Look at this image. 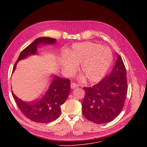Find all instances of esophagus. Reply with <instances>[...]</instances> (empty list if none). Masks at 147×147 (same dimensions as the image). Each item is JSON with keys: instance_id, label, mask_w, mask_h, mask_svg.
Segmentation results:
<instances>
[{"instance_id": "34e87169", "label": "esophagus", "mask_w": 147, "mask_h": 147, "mask_svg": "<svg viewBox=\"0 0 147 147\" xmlns=\"http://www.w3.org/2000/svg\"><path fill=\"white\" fill-rule=\"evenodd\" d=\"M78 85L77 84V83H76V82H71V89L76 88L78 87Z\"/></svg>"}]
</instances>
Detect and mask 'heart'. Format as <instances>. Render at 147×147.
Listing matches in <instances>:
<instances>
[{
	"label": "heart",
	"instance_id": "1",
	"mask_svg": "<svg viewBox=\"0 0 147 147\" xmlns=\"http://www.w3.org/2000/svg\"><path fill=\"white\" fill-rule=\"evenodd\" d=\"M112 61L113 54L109 48L91 42L74 44L60 60L61 67L68 74H73L76 65L80 63L79 71L90 82L103 78Z\"/></svg>",
	"mask_w": 147,
	"mask_h": 147
}]
</instances>
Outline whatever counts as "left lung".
Here are the masks:
<instances>
[{"label": "left lung", "instance_id": "left-lung-1", "mask_svg": "<svg viewBox=\"0 0 147 147\" xmlns=\"http://www.w3.org/2000/svg\"><path fill=\"white\" fill-rule=\"evenodd\" d=\"M85 96L82 103L84 117L96 124L107 123L122 111L127 93L126 70L117 55L116 64L108 76L92 87H84Z\"/></svg>", "mask_w": 147, "mask_h": 147}]
</instances>
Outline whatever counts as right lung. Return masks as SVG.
<instances>
[{
    "instance_id": "obj_1",
    "label": "right lung",
    "mask_w": 147,
    "mask_h": 147,
    "mask_svg": "<svg viewBox=\"0 0 147 147\" xmlns=\"http://www.w3.org/2000/svg\"><path fill=\"white\" fill-rule=\"evenodd\" d=\"M56 40V39L49 37L36 39L20 53L14 64L13 72L19 60L36 54L39 44H54ZM70 90V80L53 76L45 94L34 102H25L18 98L13 92L12 95L20 111L26 117L36 123H48L60 116V106L66 100Z\"/></svg>"
}]
</instances>
